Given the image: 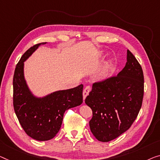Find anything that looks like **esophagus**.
I'll list each match as a JSON object with an SVG mask.
<instances>
[{"instance_id": "obj_1", "label": "esophagus", "mask_w": 160, "mask_h": 160, "mask_svg": "<svg viewBox=\"0 0 160 160\" xmlns=\"http://www.w3.org/2000/svg\"><path fill=\"white\" fill-rule=\"evenodd\" d=\"M91 90V87L90 86H86L85 88V89L83 90V99H85V98L88 96V95L89 94V92Z\"/></svg>"}]
</instances>
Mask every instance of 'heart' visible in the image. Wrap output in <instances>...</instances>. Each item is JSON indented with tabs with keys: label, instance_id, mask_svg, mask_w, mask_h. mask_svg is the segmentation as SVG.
<instances>
[{
	"label": "heart",
	"instance_id": "b5f03b06",
	"mask_svg": "<svg viewBox=\"0 0 160 160\" xmlns=\"http://www.w3.org/2000/svg\"><path fill=\"white\" fill-rule=\"evenodd\" d=\"M110 68H111L110 65L107 66L106 68H105L103 71H102V72L101 73V77L103 78H106V76L108 75L109 71H110Z\"/></svg>",
	"mask_w": 160,
	"mask_h": 160
}]
</instances>
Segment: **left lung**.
I'll list each match as a JSON object with an SVG mask.
<instances>
[{
	"instance_id": "obj_1",
	"label": "left lung",
	"mask_w": 160,
	"mask_h": 160,
	"mask_svg": "<svg viewBox=\"0 0 160 160\" xmlns=\"http://www.w3.org/2000/svg\"><path fill=\"white\" fill-rule=\"evenodd\" d=\"M144 97V74L129 50L117 75L97 81L85 98L91 108L90 128L98 141L108 142L127 131L137 118Z\"/></svg>"
}]
</instances>
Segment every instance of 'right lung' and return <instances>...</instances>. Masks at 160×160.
<instances>
[{
	"label": "right lung",
	"instance_id": "right-lung-1",
	"mask_svg": "<svg viewBox=\"0 0 160 160\" xmlns=\"http://www.w3.org/2000/svg\"><path fill=\"white\" fill-rule=\"evenodd\" d=\"M30 47L16 65L13 79V103L19 123L28 136L38 141H47L60 129L65 111L82 103L83 85L60 90L42 99L31 93L23 78V62L40 44Z\"/></svg>",
	"mask_w": 160,
	"mask_h": 160
}]
</instances>
